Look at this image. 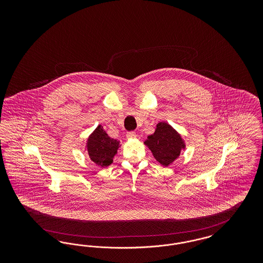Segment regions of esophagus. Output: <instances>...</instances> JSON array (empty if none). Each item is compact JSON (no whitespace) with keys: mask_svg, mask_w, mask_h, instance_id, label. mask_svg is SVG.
<instances>
[{"mask_svg":"<svg viewBox=\"0 0 263 263\" xmlns=\"http://www.w3.org/2000/svg\"><path fill=\"white\" fill-rule=\"evenodd\" d=\"M126 136H127V138H129V139H134V138L137 137V135H136V132H134V131H130V132H127Z\"/></svg>","mask_w":263,"mask_h":263,"instance_id":"obj_1","label":"esophagus"}]
</instances>
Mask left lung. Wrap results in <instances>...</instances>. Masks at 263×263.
I'll use <instances>...</instances> for the list:
<instances>
[{
  "label": "left lung",
  "mask_w": 263,
  "mask_h": 263,
  "mask_svg": "<svg viewBox=\"0 0 263 263\" xmlns=\"http://www.w3.org/2000/svg\"><path fill=\"white\" fill-rule=\"evenodd\" d=\"M145 144L153 153L155 159L164 166L173 163L184 148L180 135L167 123L160 122L153 135L147 137Z\"/></svg>",
  "instance_id": "left-lung-1"
}]
</instances>
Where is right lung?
<instances>
[{
    "mask_svg": "<svg viewBox=\"0 0 263 263\" xmlns=\"http://www.w3.org/2000/svg\"><path fill=\"white\" fill-rule=\"evenodd\" d=\"M118 147L119 142L109 137L100 125L88 137L87 144L90 160L100 166H107L112 163Z\"/></svg>",
    "mask_w": 263,
    "mask_h": 263,
    "instance_id": "right-lung-1",
    "label": "right lung"
}]
</instances>
